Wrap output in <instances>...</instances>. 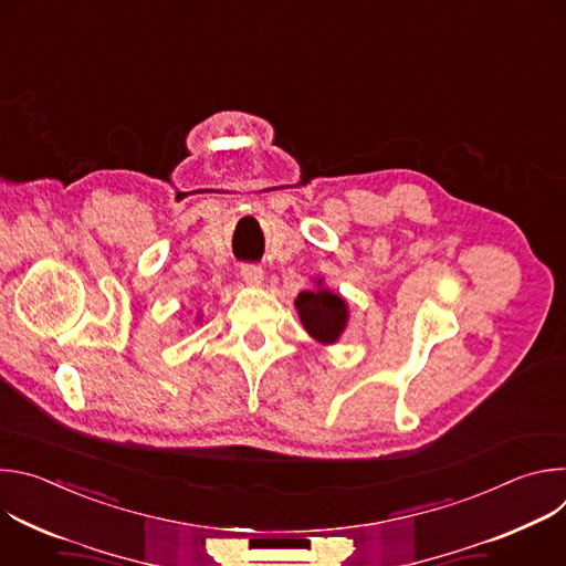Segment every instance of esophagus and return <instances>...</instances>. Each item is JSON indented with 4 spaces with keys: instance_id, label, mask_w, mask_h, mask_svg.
I'll use <instances>...</instances> for the list:
<instances>
[{
    "instance_id": "1",
    "label": "esophagus",
    "mask_w": 566,
    "mask_h": 566,
    "mask_svg": "<svg viewBox=\"0 0 566 566\" xmlns=\"http://www.w3.org/2000/svg\"><path fill=\"white\" fill-rule=\"evenodd\" d=\"M239 273H241V277H244V282L249 286H260L262 280H264V271L258 264H241Z\"/></svg>"
}]
</instances>
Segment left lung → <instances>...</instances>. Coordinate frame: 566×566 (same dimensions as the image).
<instances>
[{"mask_svg":"<svg viewBox=\"0 0 566 566\" xmlns=\"http://www.w3.org/2000/svg\"><path fill=\"white\" fill-rule=\"evenodd\" d=\"M295 306L302 317L304 329L317 343H325V345L336 343L347 325V304L334 291H327V289L302 291L295 300Z\"/></svg>","mask_w":566,"mask_h":566,"instance_id":"obj_1","label":"left lung"}]
</instances>
